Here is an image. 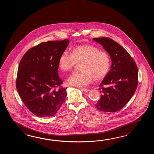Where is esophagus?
<instances>
[{
    "label": "esophagus",
    "instance_id": "obj_1",
    "mask_svg": "<svg viewBox=\"0 0 154 154\" xmlns=\"http://www.w3.org/2000/svg\"><path fill=\"white\" fill-rule=\"evenodd\" d=\"M80 89H81V90H82V91L84 92H88L90 91V90L88 89V88H80Z\"/></svg>",
    "mask_w": 154,
    "mask_h": 154
}]
</instances>
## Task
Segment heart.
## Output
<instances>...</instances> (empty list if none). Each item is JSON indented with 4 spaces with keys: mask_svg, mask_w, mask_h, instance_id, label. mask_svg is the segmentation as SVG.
I'll return each mask as SVG.
<instances>
[{
    "mask_svg": "<svg viewBox=\"0 0 154 154\" xmlns=\"http://www.w3.org/2000/svg\"><path fill=\"white\" fill-rule=\"evenodd\" d=\"M80 72L69 76L66 82L69 85L79 87L91 84L94 78L101 80L108 74L111 61L107 53L91 45H82L72 48L71 54L64 51L59 57L58 66L63 71H69L80 63Z\"/></svg>",
    "mask_w": 154,
    "mask_h": 154,
    "instance_id": "heart-1",
    "label": "heart"
}]
</instances>
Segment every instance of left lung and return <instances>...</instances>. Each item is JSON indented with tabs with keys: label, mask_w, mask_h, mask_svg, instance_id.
Wrapping results in <instances>:
<instances>
[{
	"label": "left lung",
	"mask_w": 154,
	"mask_h": 154,
	"mask_svg": "<svg viewBox=\"0 0 154 154\" xmlns=\"http://www.w3.org/2000/svg\"><path fill=\"white\" fill-rule=\"evenodd\" d=\"M93 40L101 45L112 62L111 70L99 85L102 95L96 107L101 111H118L128 103L137 88V66L129 53L114 40L107 37Z\"/></svg>",
	"instance_id": "8db88e82"
}]
</instances>
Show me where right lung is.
<instances>
[{
  "label": "right lung",
  "mask_w": 154,
  "mask_h": 154,
  "mask_svg": "<svg viewBox=\"0 0 154 154\" xmlns=\"http://www.w3.org/2000/svg\"><path fill=\"white\" fill-rule=\"evenodd\" d=\"M69 40L42 42L26 52L20 60L16 80L18 94L26 107L38 117L56 115L66 101V89L58 75L59 57Z\"/></svg>",
  "instance_id": "add662e5"
}]
</instances>
